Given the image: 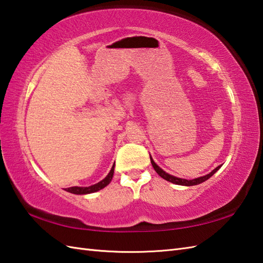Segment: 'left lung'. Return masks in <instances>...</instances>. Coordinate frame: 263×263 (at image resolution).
<instances>
[{
  "label": "left lung",
  "instance_id": "1",
  "mask_svg": "<svg viewBox=\"0 0 263 263\" xmlns=\"http://www.w3.org/2000/svg\"><path fill=\"white\" fill-rule=\"evenodd\" d=\"M150 161H152V165H153V167H154V170L157 172V174L160 176V177H163L164 180H166V181H168V182H172V183H174V184H177V185H184V186H192V185H198V184H201L202 182H204V181H206L208 180V178H210L212 175L215 174V173L221 167V165L220 166H218V167H216V168L212 171V172H210L209 174H206V175H204V176H201V177H198V178H194V180H185V178H180V177H176V176H173V175H170L168 173H166L165 171H163L160 168V167L155 163L154 161V159L150 157Z\"/></svg>",
  "mask_w": 263,
  "mask_h": 263
}]
</instances>
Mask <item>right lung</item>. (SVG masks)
<instances>
[{
    "label": "right lung",
    "instance_id": "obj_1",
    "mask_svg": "<svg viewBox=\"0 0 263 263\" xmlns=\"http://www.w3.org/2000/svg\"><path fill=\"white\" fill-rule=\"evenodd\" d=\"M114 167H115V163H114L113 167H111V170L109 171L108 175L106 176L103 181L93 184V185H90V186H72V187L65 189V190L68 192L73 193V194H89V193L97 192V191H99V190H102L105 186H107L108 184L110 183L111 178H113V175H114Z\"/></svg>",
    "mask_w": 263,
    "mask_h": 263
}]
</instances>
